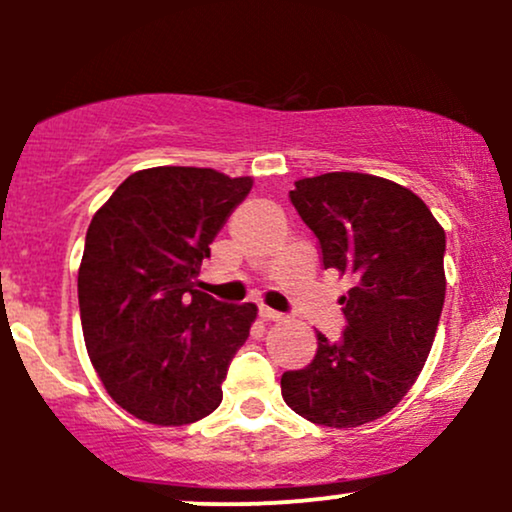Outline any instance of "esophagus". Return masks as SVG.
Here are the masks:
<instances>
[{"mask_svg": "<svg viewBox=\"0 0 512 512\" xmlns=\"http://www.w3.org/2000/svg\"><path fill=\"white\" fill-rule=\"evenodd\" d=\"M260 317L264 322H276V320H281V313H276V310H272V308H267V305H262L260 308Z\"/></svg>", "mask_w": 512, "mask_h": 512, "instance_id": "obj_1", "label": "esophagus"}]
</instances>
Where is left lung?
I'll use <instances>...</instances> for the list:
<instances>
[{
	"label": "left lung",
	"instance_id": "8db88e82",
	"mask_svg": "<svg viewBox=\"0 0 512 512\" xmlns=\"http://www.w3.org/2000/svg\"><path fill=\"white\" fill-rule=\"evenodd\" d=\"M291 204L322 264L349 276L346 330L317 332V354L281 375L284 402L313 424L356 428L397 407L419 378L445 301V231L424 199L368 173L296 180Z\"/></svg>",
	"mask_w": 512,
	"mask_h": 512
}]
</instances>
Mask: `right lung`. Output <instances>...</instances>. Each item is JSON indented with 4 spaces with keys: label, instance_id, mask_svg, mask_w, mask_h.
I'll list each match as a JSON object with an SVG mask.
<instances>
[{
    "label": "right lung",
    "instance_id": "right-lung-1",
    "mask_svg": "<svg viewBox=\"0 0 512 512\" xmlns=\"http://www.w3.org/2000/svg\"><path fill=\"white\" fill-rule=\"evenodd\" d=\"M250 190L252 178L214 168H146L91 219L79 267L86 351L115 404L146 424H195L221 404L257 305H226L195 286Z\"/></svg>",
    "mask_w": 512,
    "mask_h": 512
}]
</instances>
